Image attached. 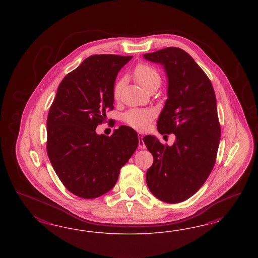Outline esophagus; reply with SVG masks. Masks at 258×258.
<instances>
[{
    "mask_svg": "<svg viewBox=\"0 0 258 258\" xmlns=\"http://www.w3.org/2000/svg\"><path fill=\"white\" fill-rule=\"evenodd\" d=\"M138 137H139V149H146L147 147H146V145H145V143H144V140H143V137H144L143 133H138Z\"/></svg>",
    "mask_w": 258,
    "mask_h": 258,
    "instance_id": "34e87169",
    "label": "esophagus"
}]
</instances>
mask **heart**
I'll return each instance as SVG.
<instances>
[{"mask_svg":"<svg viewBox=\"0 0 258 258\" xmlns=\"http://www.w3.org/2000/svg\"><path fill=\"white\" fill-rule=\"evenodd\" d=\"M134 78L146 91H149L152 87L159 86L161 77L158 71L148 64H138L133 71ZM124 86V79H120L113 87L112 94L114 99H118ZM154 118V112L150 109H130L125 112L123 119L125 123L133 128L144 131L149 127L150 122Z\"/></svg>","mask_w":258,"mask_h":258,"instance_id":"obj_1","label":"heart"}]
</instances>
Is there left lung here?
Instances as JSON below:
<instances>
[{
    "instance_id": "1",
    "label": "left lung",
    "mask_w": 258,
    "mask_h": 258,
    "mask_svg": "<svg viewBox=\"0 0 258 258\" xmlns=\"http://www.w3.org/2000/svg\"><path fill=\"white\" fill-rule=\"evenodd\" d=\"M144 57L164 66L167 99L157 127L176 136L171 147L155 136L143 138L154 158L147 183L160 201L181 203L203 186L216 162L220 140L216 94L206 74L182 49L167 47Z\"/></svg>"
}]
</instances>
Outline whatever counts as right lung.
I'll use <instances>...</instances> for the list:
<instances>
[{
  "label": "right lung",
  "instance_id": "1",
  "mask_svg": "<svg viewBox=\"0 0 258 258\" xmlns=\"http://www.w3.org/2000/svg\"><path fill=\"white\" fill-rule=\"evenodd\" d=\"M133 55H94L63 78L47 118V154L71 193L95 199L109 192L138 147L136 132L120 125L111 136L95 128L113 109L118 72Z\"/></svg>",
  "mask_w": 258,
  "mask_h": 258
}]
</instances>
